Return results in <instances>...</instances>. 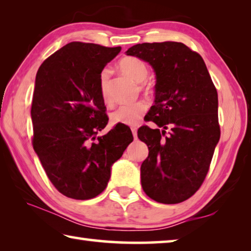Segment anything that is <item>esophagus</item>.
<instances>
[{
	"mask_svg": "<svg viewBox=\"0 0 251 251\" xmlns=\"http://www.w3.org/2000/svg\"><path fill=\"white\" fill-rule=\"evenodd\" d=\"M131 133H133L134 138L137 139V128H135V127H133V128H131Z\"/></svg>",
	"mask_w": 251,
	"mask_h": 251,
	"instance_id": "34e87169",
	"label": "esophagus"
}]
</instances>
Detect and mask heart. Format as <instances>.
<instances>
[{"instance_id": "heart-1", "label": "heart", "mask_w": 251, "mask_h": 251, "mask_svg": "<svg viewBox=\"0 0 251 251\" xmlns=\"http://www.w3.org/2000/svg\"><path fill=\"white\" fill-rule=\"evenodd\" d=\"M118 70L123 74L134 79L135 82H143L147 77L148 69L145 63L137 57L128 56L122 58L118 62ZM100 94L106 105L112 104V99L109 95V72L107 70L101 71L100 75ZM142 90L146 93H152V86L150 83H143ZM147 110V105L142 100L135 103L123 105L114 110L110 114V122L112 124H123L128 126H135L141 123L143 116Z\"/></svg>"}]
</instances>
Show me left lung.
Listing matches in <instances>:
<instances>
[{
	"mask_svg": "<svg viewBox=\"0 0 251 251\" xmlns=\"http://www.w3.org/2000/svg\"><path fill=\"white\" fill-rule=\"evenodd\" d=\"M126 53L155 71L148 121L163 128L143 126L137 131L150 151L141 166L144 192L161 203L187 201L205 180L220 137L217 90L202 57L185 44H136Z\"/></svg>",
	"mask_w": 251,
	"mask_h": 251,
	"instance_id": "1",
	"label": "left lung"
}]
</instances>
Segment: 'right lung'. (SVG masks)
<instances>
[{
	"mask_svg": "<svg viewBox=\"0 0 251 251\" xmlns=\"http://www.w3.org/2000/svg\"><path fill=\"white\" fill-rule=\"evenodd\" d=\"M121 46L72 42L42 63L36 73L31 116L32 145L59 193L78 201L107 186L110 166L133 142L128 126L108 123L100 75Z\"/></svg>",
	"mask_w": 251,
	"mask_h": 251,
	"instance_id": "obj_1",
	"label": "right lung"
}]
</instances>
